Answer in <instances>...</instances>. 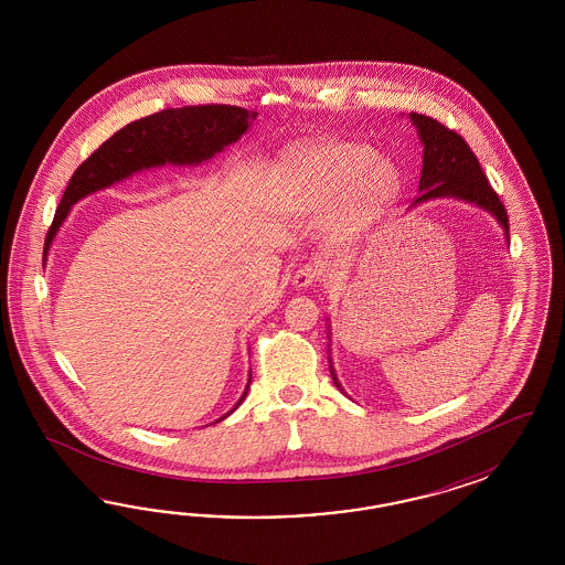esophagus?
Wrapping results in <instances>:
<instances>
[{
  "label": "esophagus",
  "instance_id": "esophagus-1",
  "mask_svg": "<svg viewBox=\"0 0 565 565\" xmlns=\"http://www.w3.org/2000/svg\"><path fill=\"white\" fill-rule=\"evenodd\" d=\"M321 267L317 263H307L294 274V286L296 288H310L321 279Z\"/></svg>",
  "mask_w": 565,
  "mask_h": 565
}]
</instances>
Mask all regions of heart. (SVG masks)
Segmentation results:
<instances>
[{
    "mask_svg": "<svg viewBox=\"0 0 565 565\" xmlns=\"http://www.w3.org/2000/svg\"><path fill=\"white\" fill-rule=\"evenodd\" d=\"M399 186L392 166L364 145L333 142L310 149L294 161L291 194L302 209H331L342 203V225L359 230Z\"/></svg>",
    "mask_w": 565,
    "mask_h": 565,
    "instance_id": "heart-1",
    "label": "heart"
}]
</instances>
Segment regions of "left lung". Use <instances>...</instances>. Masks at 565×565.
Wrapping results in <instances>:
<instances>
[{"instance_id": "8db88e82", "label": "left lung", "mask_w": 565, "mask_h": 565, "mask_svg": "<svg viewBox=\"0 0 565 565\" xmlns=\"http://www.w3.org/2000/svg\"><path fill=\"white\" fill-rule=\"evenodd\" d=\"M411 118L418 128L420 142L425 145L423 173L418 186L420 194L416 196L414 205L435 196H458L468 203H477L495 215L497 222L503 225V232L510 239L508 211L499 201L493 186L489 184L484 171L480 170L479 159L472 153L468 142L456 130L447 128L445 124L430 116L411 114ZM329 371L333 383L342 390L331 366Z\"/></svg>"}]
</instances>
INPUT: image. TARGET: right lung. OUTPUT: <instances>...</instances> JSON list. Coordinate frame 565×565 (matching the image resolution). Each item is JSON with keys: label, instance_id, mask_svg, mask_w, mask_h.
<instances>
[{"label": "right lung", "instance_id": "1", "mask_svg": "<svg viewBox=\"0 0 565 565\" xmlns=\"http://www.w3.org/2000/svg\"><path fill=\"white\" fill-rule=\"evenodd\" d=\"M248 118L255 116L238 105L205 103L163 109L120 128L97 151L88 154L72 173L66 192L47 230L43 257L50 250L55 232L66 220L70 206L78 199L95 190L105 189L142 168L163 163H201L211 159L225 145L236 142L246 132ZM246 394L248 392L239 397L236 408Z\"/></svg>", "mask_w": 565, "mask_h": 565}]
</instances>
